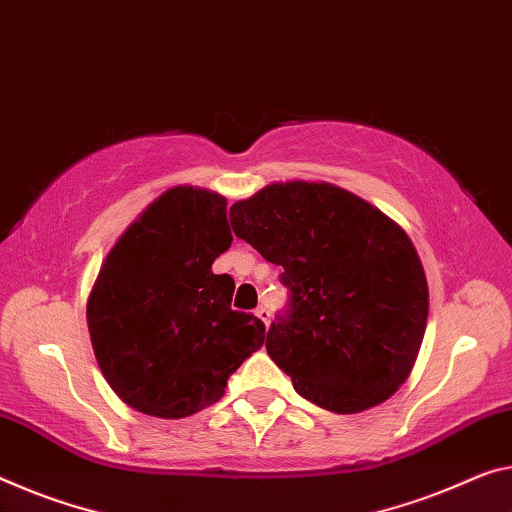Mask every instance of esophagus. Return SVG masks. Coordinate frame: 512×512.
I'll return each mask as SVG.
<instances>
[{"instance_id": "1", "label": "esophagus", "mask_w": 512, "mask_h": 512, "mask_svg": "<svg viewBox=\"0 0 512 512\" xmlns=\"http://www.w3.org/2000/svg\"><path fill=\"white\" fill-rule=\"evenodd\" d=\"M254 313H256V316H258V318H261V320L265 322V327H267V325H270V311H267V309H265V306H261V309H256Z\"/></svg>"}]
</instances>
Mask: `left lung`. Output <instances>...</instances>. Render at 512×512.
<instances>
[{
	"instance_id": "8db88e82",
	"label": "left lung",
	"mask_w": 512,
	"mask_h": 512,
	"mask_svg": "<svg viewBox=\"0 0 512 512\" xmlns=\"http://www.w3.org/2000/svg\"><path fill=\"white\" fill-rule=\"evenodd\" d=\"M231 226L283 267L290 302L265 348L295 391L336 414L389 400L410 377L428 322L410 235L357 194L306 180L235 201Z\"/></svg>"
}]
</instances>
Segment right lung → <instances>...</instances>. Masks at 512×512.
<instances>
[{"mask_svg": "<svg viewBox=\"0 0 512 512\" xmlns=\"http://www.w3.org/2000/svg\"><path fill=\"white\" fill-rule=\"evenodd\" d=\"M231 242L224 196L176 185L109 249L86 322L102 375L132 410L157 419L201 412L263 345V322L231 309L235 281L212 272Z\"/></svg>", "mask_w": 512, "mask_h": 512, "instance_id": "right-lung-1", "label": "right lung"}]
</instances>
